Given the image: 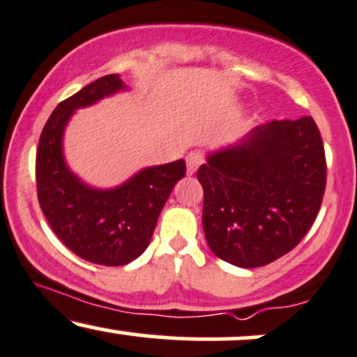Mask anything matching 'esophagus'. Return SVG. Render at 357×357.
I'll list each match as a JSON object with an SVG mask.
<instances>
[{
    "instance_id": "34e87169",
    "label": "esophagus",
    "mask_w": 357,
    "mask_h": 357,
    "mask_svg": "<svg viewBox=\"0 0 357 357\" xmlns=\"http://www.w3.org/2000/svg\"><path fill=\"white\" fill-rule=\"evenodd\" d=\"M204 162V155L202 151H191L186 158V167H188V174H195L196 169L202 166Z\"/></svg>"
}]
</instances>
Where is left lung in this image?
I'll use <instances>...</instances> for the list:
<instances>
[{"instance_id":"left-lung-1","label":"left lung","mask_w":357,"mask_h":357,"mask_svg":"<svg viewBox=\"0 0 357 357\" xmlns=\"http://www.w3.org/2000/svg\"><path fill=\"white\" fill-rule=\"evenodd\" d=\"M326 169L312 117L257 126L241 141L213 151L198 169L208 247L241 268L284 257L321 210Z\"/></svg>"}]
</instances>
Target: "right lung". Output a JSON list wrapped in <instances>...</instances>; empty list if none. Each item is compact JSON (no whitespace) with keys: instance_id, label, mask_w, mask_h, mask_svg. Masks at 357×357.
I'll return each mask as SVG.
<instances>
[{"instance_id":"1","label":"right lung","mask_w":357,"mask_h":357,"mask_svg":"<svg viewBox=\"0 0 357 357\" xmlns=\"http://www.w3.org/2000/svg\"><path fill=\"white\" fill-rule=\"evenodd\" d=\"M127 90L117 73L97 79L60 102L45 124L36 151V192L45 218L75 255L119 267L144 253L159 213L186 174L184 159L144 167L110 190L85 184L67 166L63 132L77 109Z\"/></svg>"}]
</instances>
